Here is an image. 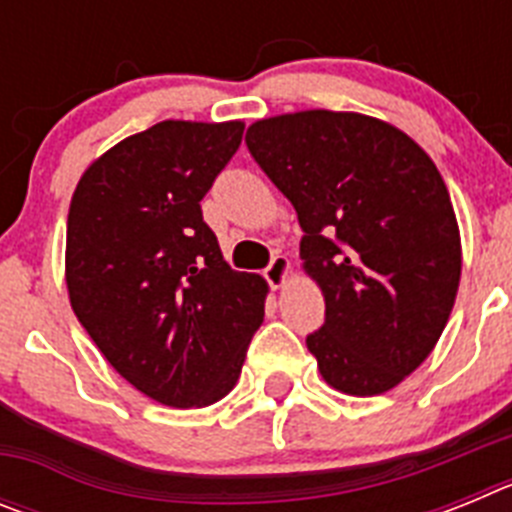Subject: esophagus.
I'll return each mask as SVG.
<instances>
[{
    "label": "esophagus",
    "instance_id": "34e87169",
    "mask_svg": "<svg viewBox=\"0 0 512 512\" xmlns=\"http://www.w3.org/2000/svg\"><path fill=\"white\" fill-rule=\"evenodd\" d=\"M289 271H292V264H289L287 256H274V259H271V264L264 269V277L271 287L279 289L287 284Z\"/></svg>",
    "mask_w": 512,
    "mask_h": 512
}]
</instances>
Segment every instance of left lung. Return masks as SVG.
<instances>
[{
	"instance_id": "obj_1",
	"label": "left lung",
	"mask_w": 512,
	"mask_h": 512,
	"mask_svg": "<svg viewBox=\"0 0 512 512\" xmlns=\"http://www.w3.org/2000/svg\"><path fill=\"white\" fill-rule=\"evenodd\" d=\"M246 146L300 220V259L325 297L307 336L320 377L374 397L413 374L441 338L461 279V235L431 156L361 112L256 120Z\"/></svg>"
}]
</instances>
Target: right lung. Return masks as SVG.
<instances>
[{
    "label": "right lung",
    "instance_id": "add662e5",
    "mask_svg": "<svg viewBox=\"0 0 512 512\" xmlns=\"http://www.w3.org/2000/svg\"><path fill=\"white\" fill-rule=\"evenodd\" d=\"M243 128L156 122L94 158L71 197L76 318L120 377L169 408L223 400L264 323L269 284L230 269L200 207Z\"/></svg>",
    "mask_w": 512,
    "mask_h": 512
}]
</instances>
